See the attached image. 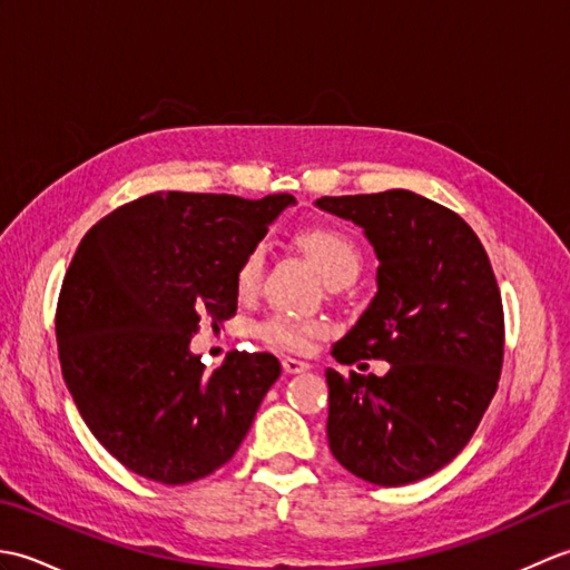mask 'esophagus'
I'll return each mask as SVG.
<instances>
[{
  "label": "esophagus",
  "instance_id": "34e87169",
  "mask_svg": "<svg viewBox=\"0 0 570 570\" xmlns=\"http://www.w3.org/2000/svg\"><path fill=\"white\" fill-rule=\"evenodd\" d=\"M282 367L286 374H301V372H308L311 365L304 360H296V357H284L282 360Z\"/></svg>",
  "mask_w": 570,
  "mask_h": 570
}]
</instances>
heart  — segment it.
Returning a JSON list of instances; mask_svg holds the SVG:
<instances>
[{"instance_id":"1","label":"heart","mask_w":570,"mask_h":570,"mask_svg":"<svg viewBox=\"0 0 570 570\" xmlns=\"http://www.w3.org/2000/svg\"><path fill=\"white\" fill-rule=\"evenodd\" d=\"M298 249L306 254L313 266L331 286H345L353 282L362 266L360 245L345 229L335 225H306L294 235ZM264 276V247L252 245L242 254L235 266V292L242 298H249L259 292ZM259 335L292 353H304L313 343L328 333V325L318 318H292V316H269L259 323Z\"/></svg>"}]
</instances>
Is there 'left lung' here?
<instances>
[{
	"label": "left lung",
	"mask_w": 570,
	"mask_h": 570,
	"mask_svg": "<svg viewBox=\"0 0 570 570\" xmlns=\"http://www.w3.org/2000/svg\"><path fill=\"white\" fill-rule=\"evenodd\" d=\"M316 205L365 229L380 259L377 296L333 357L390 362L384 377L325 372L331 453L372 485H409L463 451L498 392V278L463 217L416 193L323 196Z\"/></svg>",
	"instance_id": "obj_1"
}]
</instances>
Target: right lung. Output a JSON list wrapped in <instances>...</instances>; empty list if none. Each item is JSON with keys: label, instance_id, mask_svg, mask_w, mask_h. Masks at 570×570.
Wrapping results in <instances>:
<instances>
[{"label": "right lung", "instance_id": "1", "mask_svg": "<svg viewBox=\"0 0 570 570\" xmlns=\"http://www.w3.org/2000/svg\"><path fill=\"white\" fill-rule=\"evenodd\" d=\"M288 193L259 200L159 190L88 229L56 306L63 380L80 416L137 475L186 485L235 455L282 374L233 350L213 372L188 350L203 323L237 313L235 266Z\"/></svg>", "mask_w": 570, "mask_h": 570}]
</instances>
